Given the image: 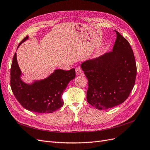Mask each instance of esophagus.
Returning a JSON list of instances; mask_svg holds the SVG:
<instances>
[{
	"label": "esophagus",
	"mask_w": 150,
	"mask_h": 150,
	"mask_svg": "<svg viewBox=\"0 0 150 150\" xmlns=\"http://www.w3.org/2000/svg\"><path fill=\"white\" fill-rule=\"evenodd\" d=\"M81 73H82V69H81L80 67H78L76 68V75H79V74H81Z\"/></svg>",
	"instance_id": "esophagus-1"
}]
</instances>
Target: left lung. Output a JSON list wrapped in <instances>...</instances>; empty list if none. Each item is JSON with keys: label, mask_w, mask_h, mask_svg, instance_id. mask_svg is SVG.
Wrapping results in <instances>:
<instances>
[{"label": "left lung", "mask_w": 150, "mask_h": 150, "mask_svg": "<svg viewBox=\"0 0 150 150\" xmlns=\"http://www.w3.org/2000/svg\"><path fill=\"white\" fill-rule=\"evenodd\" d=\"M112 51L86 61L81 68L88 80L87 101L98 110H106L123 103L132 91L137 65L129 42L115 30Z\"/></svg>", "instance_id": "8db88e82"}]
</instances>
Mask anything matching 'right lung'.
Returning a JSON list of instances; mask_svg holds the SVG:
<instances>
[{
  "label": "right lung",
  "instance_id": "1",
  "mask_svg": "<svg viewBox=\"0 0 150 150\" xmlns=\"http://www.w3.org/2000/svg\"><path fill=\"white\" fill-rule=\"evenodd\" d=\"M28 36L18 46L25 42ZM22 72L15 53L11 69V87L17 100L27 110L39 113H51L62 106V96L70 81L75 78L74 68L69 71L56 69L47 78L32 84L21 79Z\"/></svg>",
  "mask_w": 150,
  "mask_h": 150
}]
</instances>
